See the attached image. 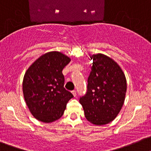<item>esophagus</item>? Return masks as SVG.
<instances>
[{"mask_svg":"<svg viewBox=\"0 0 151 151\" xmlns=\"http://www.w3.org/2000/svg\"><path fill=\"white\" fill-rule=\"evenodd\" d=\"M71 92H72V94L74 95V96H77V92H76V90H73Z\"/></svg>","mask_w":151,"mask_h":151,"instance_id":"obj_1","label":"esophagus"}]
</instances>
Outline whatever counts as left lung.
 Segmentation results:
<instances>
[{"label":"left lung","mask_w":151,"mask_h":151,"mask_svg":"<svg viewBox=\"0 0 151 151\" xmlns=\"http://www.w3.org/2000/svg\"><path fill=\"white\" fill-rule=\"evenodd\" d=\"M92 66L87 80V91L80 98L85 116L97 126L109 123L121 110L126 92L122 69L103 54L92 55Z\"/></svg>","instance_id":"left-lung-1"}]
</instances>
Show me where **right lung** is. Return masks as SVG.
Listing matches in <instances>:
<instances>
[{"label": "right lung", "instance_id": "right-lung-1", "mask_svg": "<svg viewBox=\"0 0 151 151\" xmlns=\"http://www.w3.org/2000/svg\"><path fill=\"white\" fill-rule=\"evenodd\" d=\"M70 59L59 52L41 55L27 70L23 79V94L36 119L51 123L63 115L68 101L74 97L64 87L62 70Z\"/></svg>", "mask_w": 151, "mask_h": 151}]
</instances>
